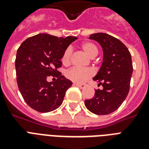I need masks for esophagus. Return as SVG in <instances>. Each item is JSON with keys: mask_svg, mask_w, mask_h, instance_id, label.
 Wrapping results in <instances>:
<instances>
[{"mask_svg": "<svg viewBox=\"0 0 149 149\" xmlns=\"http://www.w3.org/2000/svg\"><path fill=\"white\" fill-rule=\"evenodd\" d=\"M73 85L76 86H77V87H79V88H80V89L84 88V87H85V86H86V85L84 84H77V83H74V84H73Z\"/></svg>", "mask_w": 149, "mask_h": 149, "instance_id": "1", "label": "esophagus"}]
</instances>
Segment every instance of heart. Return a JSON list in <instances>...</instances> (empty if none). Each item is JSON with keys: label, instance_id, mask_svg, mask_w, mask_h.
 Listing matches in <instances>:
<instances>
[{"label": "heart", "instance_id": "b5f03b06", "mask_svg": "<svg viewBox=\"0 0 149 149\" xmlns=\"http://www.w3.org/2000/svg\"><path fill=\"white\" fill-rule=\"evenodd\" d=\"M81 48L90 58H94L98 53V49L97 46L93 43L90 42L83 43ZM71 54H72V51L70 48L66 49L65 52H63V57H62V63L63 65H67L70 64V59H71ZM93 70L90 68L82 69V68L73 67L65 72V76L68 79H70V80H72V82H75L77 84H81V83L86 81L93 76Z\"/></svg>", "mask_w": 149, "mask_h": 149}]
</instances>
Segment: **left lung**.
<instances>
[{
	"label": "left lung",
	"mask_w": 149,
	"mask_h": 149,
	"mask_svg": "<svg viewBox=\"0 0 149 149\" xmlns=\"http://www.w3.org/2000/svg\"><path fill=\"white\" fill-rule=\"evenodd\" d=\"M90 39L99 43L103 50V62L93 79L103 86L96 90L85 106L95 114L105 115L115 111L127 97L133 72L132 56L119 39L106 33L91 35Z\"/></svg>",
	"instance_id": "8db88e82"
}]
</instances>
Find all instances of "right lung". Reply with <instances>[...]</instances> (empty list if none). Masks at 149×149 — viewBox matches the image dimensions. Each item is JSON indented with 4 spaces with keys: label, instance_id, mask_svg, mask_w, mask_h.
<instances>
[{
    "label": "right lung",
    "instance_id": "1",
    "mask_svg": "<svg viewBox=\"0 0 149 149\" xmlns=\"http://www.w3.org/2000/svg\"><path fill=\"white\" fill-rule=\"evenodd\" d=\"M77 39L42 33L27 38L20 45L15 59L17 86L24 101L32 109L47 113L62 104L72 83L56 69L63 65V52ZM49 75L56 80L48 82Z\"/></svg>",
    "mask_w": 149,
    "mask_h": 149
}]
</instances>
